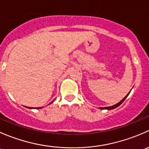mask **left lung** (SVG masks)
Returning <instances> with one entry per match:
<instances>
[{"label": "left lung", "mask_w": 149, "mask_h": 149, "mask_svg": "<svg viewBox=\"0 0 149 149\" xmlns=\"http://www.w3.org/2000/svg\"><path fill=\"white\" fill-rule=\"evenodd\" d=\"M130 92H129L128 94H127V95H126L125 97L124 98H123V100H122L120 102H118V103L112 105V106H110V107H100V109H107V110H110V109H115V108L118 107H119L120 105L121 104L123 103V102H124V100H125L126 98H127V97L129 95V94H130Z\"/></svg>", "instance_id": "8db88e82"}]
</instances>
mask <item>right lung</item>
Listing matches in <instances>:
<instances>
[{"label":"right lung","instance_id":"obj_1","mask_svg":"<svg viewBox=\"0 0 149 149\" xmlns=\"http://www.w3.org/2000/svg\"><path fill=\"white\" fill-rule=\"evenodd\" d=\"M53 101H54V100H53ZM53 101H52V102H53ZM52 102H51V103H52ZM51 103H50V104H51ZM26 107L29 108V109H33L32 107ZM41 108H42V107H37V108H35V109H41Z\"/></svg>","mask_w":149,"mask_h":149}]
</instances>
